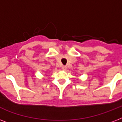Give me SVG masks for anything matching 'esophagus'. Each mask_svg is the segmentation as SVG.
<instances>
[{"mask_svg": "<svg viewBox=\"0 0 122 122\" xmlns=\"http://www.w3.org/2000/svg\"><path fill=\"white\" fill-rule=\"evenodd\" d=\"M62 69H63V70H66V66H62Z\"/></svg>", "mask_w": 122, "mask_h": 122, "instance_id": "1", "label": "esophagus"}]
</instances>
